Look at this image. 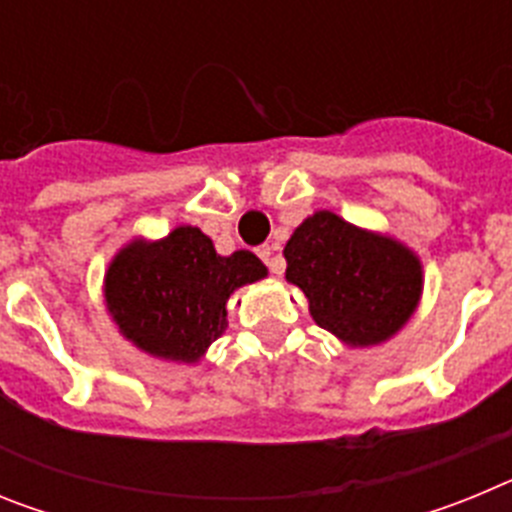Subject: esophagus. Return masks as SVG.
Returning a JSON list of instances; mask_svg holds the SVG:
<instances>
[{"label":"esophagus","instance_id":"1","mask_svg":"<svg viewBox=\"0 0 512 512\" xmlns=\"http://www.w3.org/2000/svg\"><path fill=\"white\" fill-rule=\"evenodd\" d=\"M256 253H259V259L269 266L271 274H282L284 261L277 256V246H261Z\"/></svg>","mask_w":512,"mask_h":512}]
</instances>
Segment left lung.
<instances>
[{
  "label": "left lung",
  "mask_w": 512,
  "mask_h": 512,
  "mask_svg": "<svg viewBox=\"0 0 512 512\" xmlns=\"http://www.w3.org/2000/svg\"><path fill=\"white\" fill-rule=\"evenodd\" d=\"M284 259L287 282L305 292L312 320L354 348L390 341L423 292V266L408 246L328 210L292 233Z\"/></svg>",
  "instance_id": "1"
}]
</instances>
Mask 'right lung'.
Returning <instances> with one entry per match:
<instances>
[{
    "mask_svg": "<svg viewBox=\"0 0 512 512\" xmlns=\"http://www.w3.org/2000/svg\"><path fill=\"white\" fill-rule=\"evenodd\" d=\"M264 277L251 251L220 256L200 228L182 225L161 241L120 248L104 274V302L140 351L194 364L228 328V297Z\"/></svg>",
    "mask_w": 512,
    "mask_h": 512,
    "instance_id": "right-lung-1",
    "label": "right lung"
}]
</instances>
